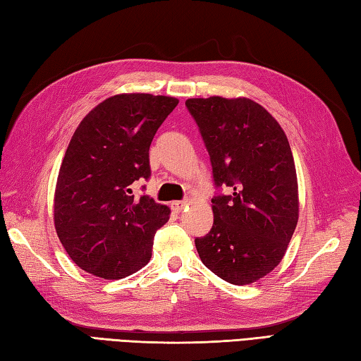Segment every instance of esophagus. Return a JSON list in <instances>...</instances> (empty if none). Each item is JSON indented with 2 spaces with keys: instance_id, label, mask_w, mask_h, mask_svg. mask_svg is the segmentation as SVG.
Returning <instances> with one entry per match:
<instances>
[{
  "instance_id": "obj_1",
  "label": "esophagus",
  "mask_w": 361,
  "mask_h": 361,
  "mask_svg": "<svg viewBox=\"0 0 361 361\" xmlns=\"http://www.w3.org/2000/svg\"><path fill=\"white\" fill-rule=\"evenodd\" d=\"M188 205V201H174L171 202V209L174 212H182Z\"/></svg>"
}]
</instances>
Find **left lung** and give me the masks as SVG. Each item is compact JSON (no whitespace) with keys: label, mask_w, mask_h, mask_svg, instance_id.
<instances>
[{"label":"left lung","mask_w":361,"mask_h":361,"mask_svg":"<svg viewBox=\"0 0 361 361\" xmlns=\"http://www.w3.org/2000/svg\"><path fill=\"white\" fill-rule=\"evenodd\" d=\"M185 106L210 156L216 188L213 226L195 240L197 254L223 281L252 283L281 263L298 224L290 143L273 116L247 98H193Z\"/></svg>","instance_id":"left-lung-1"}]
</instances>
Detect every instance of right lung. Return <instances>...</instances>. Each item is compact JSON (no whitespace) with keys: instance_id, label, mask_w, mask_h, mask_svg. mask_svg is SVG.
I'll list each match as a JSON object with an SVG mask.
<instances>
[{"instance_id":"1","label":"right lung","mask_w":361,"mask_h":361,"mask_svg":"<svg viewBox=\"0 0 361 361\" xmlns=\"http://www.w3.org/2000/svg\"><path fill=\"white\" fill-rule=\"evenodd\" d=\"M178 102L148 93L116 94L73 134L57 178L54 224L80 269L114 281L149 262L154 235L170 209L132 188L151 178V142Z\"/></svg>"}]
</instances>
